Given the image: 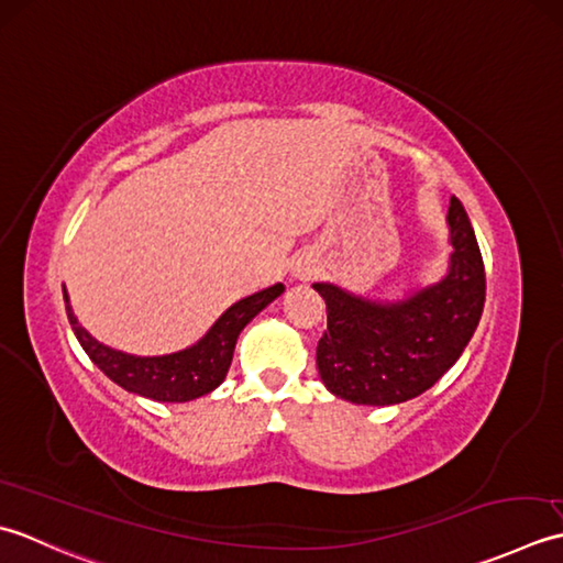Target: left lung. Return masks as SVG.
I'll return each mask as SVG.
<instances>
[{"label":"left lung","instance_id":"obj_1","mask_svg":"<svg viewBox=\"0 0 563 563\" xmlns=\"http://www.w3.org/2000/svg\"><path fill=\"white\" fill-rule=\"evenodd\" d=\"M452 267L430 289L378 306L338 286L316 284L328 308L318 372L330 394L362 406L416 398L462 357L484 313L486 269L462 201L450 199Z\"/></svg>","mask_w":563,"mask_h":563}]
</instances>
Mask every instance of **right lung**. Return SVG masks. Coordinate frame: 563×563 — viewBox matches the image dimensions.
I'll return each mask as SVG.
<instances>
[{
    "instance_id": "obj_1",
    "label": "right lung",
    "mask_w": 563,
    "mask_h": 563,
    "mask_svg": "<svg viewBox=\"0 0 563 563\" xmlns=\"http://www.w3.org/2000/svg\"><path fill=\"white\" fill-rule=\"evenodd\" d=\"M282 291L284 286L274 284L265 291L243 298L218 318V323L197 345L185 352L167 354V357H131V354L104 347L77 323L73 308L67 303V294L63 296L67 303V318H70L79 345L113 384L131 394L159 400V404H185V400L213 391L223 382L228 369H231L240 330Z\"/></svg>"
}]
</instances>
